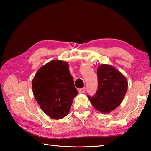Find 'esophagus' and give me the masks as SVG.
<instances>
[{"label":"esophagus","mask_w":151,"mask_h":151,"mask_svg":"<svg viewBox=\"0 0 151 151\" xmlns=\"http://www.w3.org/2000/svg\"><path fill=\"white\" fill-rule=\"evenodd\" d=\"M86 91V88H83L79 89V93H84Z\"/></svg>","instance_id":"1"}]
</instances>
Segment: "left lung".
I'll use <instances>...</instances> for the list:
<instances>
[{
    "label": "left lung",
    "mask_w": 151,
    "mask_h": 151,
    "mask_svg": "<svg viewBox=\"0 0 151 151\" xmlns=\"http://www.w3.org/2000/svg\"><path fill=\"white\" fill-rule=\"evenodd\" d=\"M97 73L98 89L94 96L88 97L96 110L110 113L123 101L128 88L127 80L119 70L107 64L99 66Z\"/></svg>",
    "instance_id": "left-lung-1"
}]
</instances>
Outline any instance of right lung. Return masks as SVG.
Listing matches in <instances>:
<instances>
[{"label":"right lung","instance_id":"obj_1","mask_svg":"<svg viewBox=\"0 0 151 151\" xmlns=\"http://www.w3.org/2000/svg\"><path fill=\"white\" fill-rule=\"evenodd\" d=\"M33 94L41 110L53 119L69 114L73 99L78 95L69 64L59 60L41 67L32 83Z\"/></svg>","mask_w":151,"mask_h":151}]
</instances>
